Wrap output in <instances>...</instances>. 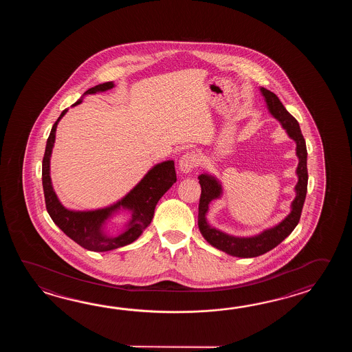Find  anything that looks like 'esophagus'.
Masks as SVG:
<instances>
[{
    "label": "esophagus",
    "mask_w": 352,
    "mask_h": 352,
    "mask_svg": "<svg viewBox=\"0 0 352 352\" xmlns=\"http://www.w3.org/2000/svg\"><path fill=\"white\" fill-rule=\"evenodd\" d=\"M197 165H199V156L195 152H186L179 158V167L182 173H190Z\"/></svg>",
    "instance_id": "1"
}]
</instances>
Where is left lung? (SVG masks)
Masks as SVG:
<instances>
[{
    "label": "left lung",
    "mask_w": 352,
    "mask_h": 352,
    "mask_svg": "<svg viewBox=\"0 0 352 352\" xmlns=\"http://www.w3.org/2000/svg\"><path fill=\"white\" fill-rule=\"evenodd\" d=\"M263 96L268 105L270 112L274 118H277L287 131L288 135L297 143V156L299 164L297 167L298 182L296 185L297 196L292 202V211L285 220L277 226L264 230L262 234L252 236V238H235L224 232H219L211 228L206 221V212L209 210L210 201L217 199L221 195V186L217 179L206 173L199 176V182L201 186V196L199 202V229L202 236L208 240L212 247L223 250L228 254L239 256V258H253L258 255L264 254L277 247L283 240L294 230L297 226L303 209V204L306 200L307 184H308V171H307V147L306 141L300 132L298 122L285 109L277 96L265 89L261 88Z\"/></svg>",
    "instance_id": "left-lung-1"
}]
</instances>
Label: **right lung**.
<instances>
[{
    "label": "right lung",
    "instance_id": "1",
    "mask_svg": "<svg viewBox=\"0 0 352 352\" xmlns=\"http://www.w3.org/2000/svg\"><path fill=\"white\" fill-rule=\"evenodd\" d=\"M114 87L112 82L98 84L87 90L84 94H94L97 91H104ZM79 99L73 105L79 104ZM64 109L58 120L54 123L50 135L46 142L45 153L43 158V187L45 196L46 210L54 223L67 234L70 239L74 240L80 247L91 252H108L117 248L124 247L133 243L143 230L151 224L155 214V208L158 200L165 195L166 191L176 182V171L173 161H166L155 166L143 177L142 181L123 197L120 201L111 208L94 210V211H72L60 204L54 192L50 179V156L55 142V131L63 116L67 113ZM120 207L129 208L133 211V220L129 225L128 230L120 237L111 239L105 237L101 232L104 220Z\"/></svg>",
    "mask_w": 352,
    "mask_h": 352
}]
</instances>
